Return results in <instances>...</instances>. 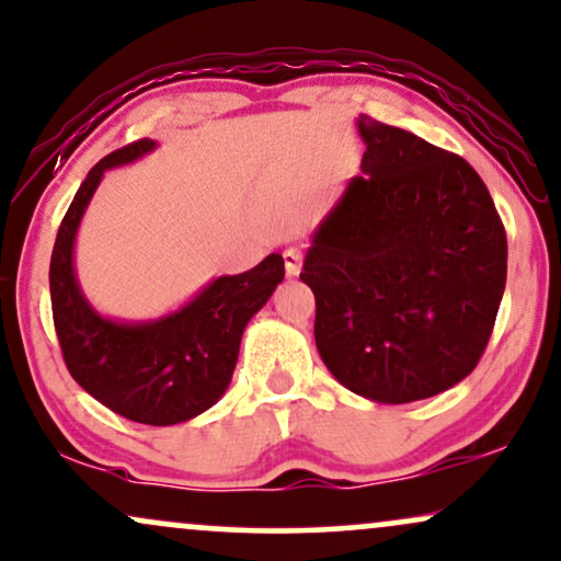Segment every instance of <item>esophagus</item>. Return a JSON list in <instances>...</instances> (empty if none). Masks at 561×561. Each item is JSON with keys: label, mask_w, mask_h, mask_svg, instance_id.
Instances as JSON below:
<instances>
[{"label": "esophagus", "mask_w": 561, "mask_h": 561, "mask_svg": "<svg viewBox=\"0 0 561 561\" xmlns=\"http://www.w3.org/2000/svg\"><path fill=\"white\" fill-rule=\"evenodd\" d=\"M283 263H286L288 275H298L304 265V252L298 250V247H286V250H283Z\"/></svg>", "instance_id": "34e87169"}]
</instances>
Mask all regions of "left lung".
Returning a JSON list of instances; mask_svg holds the SVG:
<instances>
[{"instance_id":"obj_1","label":"left lung","mask_w":561,"mask_h":561,"mask_svg":"<svg viewBox=\"0 0 561 561\" xmlns=\"http://www.w3.org/2000/svg\"><path fill=\"white\" fill-rule=\"evenodd\" d=\"M358 130L363 174L317 231L301 280L332 376L407 404L477 368L503 301L507 237L467 159L370 115Z\"/></svg>"}]
</instances>
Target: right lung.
<instances>
[{
    "label": "right lung",
    "instance_id": "right-lung-1",
    "mask_svg": "<svg viewBox=\"0 0 561 561\" xmlns=\"http://www.w3.org/2000/svg\"><path fill=\"white\" fill-rule=\"evenodd\" d=\"M138 138L92 167L58 227L50 254V309L69 374L100 404L141 425H178L218 402L234 374L242 332L286 275L267 254L242 275H224L198 298L154 324H118L87 307L75 280L71 250L87 203L105 170L147 154Z\"/></svg>",
    "mask_w": 561,
    "mask_h": 561
}]
</instances>
